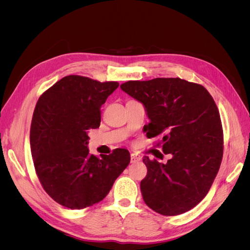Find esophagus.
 Masks as SVG:
<instances>
[{
    "instance_id": "esophagus-1",
    "label": "esophagus",
    "mask_w": 250,
    "mask_h": 250,
    "mask_svg": "<svg viewBox=\"0 0 250 250\" xmlns=\"http://www.w3.org/2000/svg\"><path fill=\"white\" fill-rule=\"evenodd\" d=\"M142 160L141 155L137 154V153H131V163H138Z\"/></svg>"
}]
</instances>
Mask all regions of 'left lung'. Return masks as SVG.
<instances>
[{
	"mask_svg": "<svg viewBox=\"0 0 250 250\" xmlns=\"http://www.w3.org/2000/svg\"><path fill=\"white\" fill-rule=\"evenodd\" d=\"M121 88L145 107L147 138H162L156 147L171 154L166 164L143 158L144 201L164 216L186 213L206 197L222 161L223 130L213 97L180 78L127 81Z\"/></svg>",
	"mask_w": 250,
	"mask_h": 250,
	"instance_id": "left-lung-1",
	"label": "left lung"
}]
</instances>
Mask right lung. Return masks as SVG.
<instances>
[{"label": "right lung", "instance_id": "right-lung-1", "mask_svg": "<svg viewBox=\"0 0 250 250\" xmlns=\"http://www.w3.org/2000/svg\"><path fill=\"white\" fill-rule=\"evenodd\" d=\"M119 83L70 75L36 103L30 128L34 168L43 190L62 206L82 209L106 197L128 165L130 153L89 154L88 130L101 122V106Z\"/></svg>", "mask_w": 250, "mask_h": 250}]
</instances>
